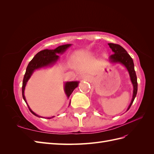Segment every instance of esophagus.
Returning <instances> with one entry per match:
<instances>
[{
  "instance_id": "esophagus-1",
  "label": "esophagus",
  "mask_w": 154,
  "mask_h": 154,
  "mask_svg": "<svg viewBox=\"0 0 154 154\" xmlns=\"http://www.w3.org/2000/svg\"><path fill=\"white\" fill-rule=\"evenodd\" d=\"M82 79H83V80H89L91 79V77L88 75H84V76H83Z\"/></svg>"
}]
</instances>
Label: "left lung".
Instances as JSON below:
<instances>
[{
    "mask_svg": "<svg viewBox=\"0 0 154 154\" xmlns=\"http://www.w3.org/2000/svg\"><path fill=\"white\" fill-rule=\"evenodd\" d=\"M108 44L110 48L114 52V54L110 55L109 57V61L112 63H119L123 65L128 70L130 78V80H131L133 85L134 90L132 99L131 101V103H130L127 110L128 111L130 108V106H131L132 104L133 103L134 100L136 96L137 92V76L136 71H135L134 70V64L133 60L131 58V57L128 54V53L127 52V51L121 45L112 43H109Z\"/></svg>",
    "mask_w": 154,
    "mask_h": 154,
    "instance_id": "left-lung-1",
    "label": "left lung"
}]
</instances>
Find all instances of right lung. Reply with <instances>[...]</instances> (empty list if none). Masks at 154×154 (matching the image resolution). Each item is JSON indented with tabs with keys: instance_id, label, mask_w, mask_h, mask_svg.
<instances>
[{
	"instance_id": "add662e5",
	"label": "right lung",
	"mask_w": 154,
	"mask_h": 154,
	"mask_svg": "<svg viewBox=\"0 0 154 154\" xmlns=\"http://www.w3.org/2000/svg\"><path fill=\"white\" fill-rule=\"evenodd\" d=\"M71 45V44H66V45H60L55 49L42 50L37 53L35 56L34 58L31 60V62L29 63L28 66H27L26 68V71L24 74V79H23L22 88L23 99H24L27 105V103L26 102V100L24 96V90H25L26 83L27 81L29 80L30 77L31 76L32 74L33 73V72L36 69H38L42 67L53 66V65L57 62V60L59 59V56L57 54H62ZM78 83H79V82H67L65 83L64 90L68 98L72 93L73 91L78 86ZM27 106H28V108L32 114H34L35 116H37V117L42 118L41 116L37 115L33 111H32V110L29 108L28 105H27ZM53 118H54V116L51 118H47L51 119Z\"/></svg>"
}]
</instances>
